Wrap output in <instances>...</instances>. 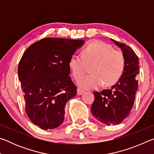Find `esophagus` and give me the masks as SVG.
Returning <instances> with one entry per match:
<instances>
[{
  "mask_svg": "<svg viewBox=\"0 0 154 154\" xmlns=\"http://www.w3.org/2000/svg\"><path fill=\"white\" fill-rule=\"evenodd\" d=\"M77 95H82V94H83L84 93V90H82L81 89V88H78L77 89Z\"/></svg>",
  "mask_w": 154,
  "mask_h": 154,
  "instance_id": "obj_1",
  "label": "esophagus"
}]
</instances>
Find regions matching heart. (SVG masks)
<instances>
[{
  "mask_svg": "<svg viewBox=\"0 0 154 154\" xmlns=\"http://www.w3.org/2000/svg\"><path fill=\"white\" fill-rule=\"evenodd\" d=\"M126 61L123 53L115 50L109 44L101 41H94L85 47L82 56L73 54L69 65L72 75L78 79L91 65V74L81 78L77 82L83 89H95L103 84L109 86L117 83L123 74Z\"/></svg>",
  "mask_w": 154,
  "mask_h": 154,
  "instance_id": "1",
  "label": "heart"
}]
</instances>
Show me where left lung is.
Returning <instances> with one entry per match:
<instances>
[{"label":"left lung","instance_id":"1","mask_svg":"<svg viewBox=\"0 0 154 154\" xmlns=\"http://www.w3.org/2000/svg\"><path fill=\"white\" fill-rule=\"evenodd\" d=\"M122 49L125 57V68L119 81L110 89L94 92L91 112L103 124L116 125L128 117L133 107L138 90L137 75L139 72V58L129 46L111 38Z\"/></svg>","mask_w":154,"mask_h":154}]
</instances>
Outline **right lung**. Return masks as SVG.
Listing matches in <instances>:
<instances>
[{
    "label": "right lung",
    "instance_id": "right-lung-1",
    "mask_svg": "<svg viewBox=\"0 0 154 154\" xmlns=\"http://www.w3.org/2000/svg\"><path fill=\"white\" fill-rule=\"evenodd\" d=\"M83 40L44 38L23 54L18 77L24 92L25 111L34 124L44 130L60 126L65 105L77 94L69 62Z\"/></svg>",
    "mask_w": 154,
    "mask_h": 154
}]
</instances>
